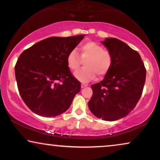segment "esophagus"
I'll return each instance as SVG.
<instances>
[{
    "instance_id": "esophagus-1",
    "label": "esophagus",
    "mask_w": 160,
    "mask_h": 160,
    "mask_svg": "<svg viewBox=\"0 0 160 160\" xmlns=\"http://www.w3.org/2000/svg\"><path fill=\"white\" fill-rule=\"evenodd\" d=\"M88 86V84H86V83H82L81 84V88H85V87Z\"/></svg>"
}]
</instances>
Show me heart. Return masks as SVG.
I'll list each match as a JSON object with an SVG mask.
<instances>
[{
  "mask_svg": "<svg viewBox=\"0 0 160 160\" xmlns=\"http://www.w3.org/2000/svg\"><path fill=\"white\" fill-rule=\"evenodd\" d=\"M82 61L85 67L76 72L74 77L80 82H87L94 80L96 74L99 78L106 75L112 67V56L98 43L87 41L80 46L79 55L72 51L66 58V64L71 71L78 69Z\"/></svg>",
  "mask_w": 160,
  "mask_h": 160,
  "instance_id": "heart-1",
  "label": "heart"
}]
</instances>
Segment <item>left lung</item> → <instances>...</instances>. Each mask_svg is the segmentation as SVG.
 Wrapping results in <instances>:
<instances>
[{
  "label": "left lung",
  "instance_id": "1",
  "mask_svg": "<svg viewBox=\"0 0 160 160\" xmlns=\"http://www.w3.org/2000/svg\"><path fill=\"white\" fill-rule=\"evenodd\" d=\"M102 43L112 54V65L102 81L91 86L88 108L98 118L114 121L134 110L142 94L146 69L138 52L124 42L110 38Z\"/></svg>",
  "mask_w": 160,
  "mask_h": 160
}]
</instances>
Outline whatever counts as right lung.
<instances>
[{
  "instance_id": "right-lung-1",
  "label": "right lung",
  "mask_w": 160,
  "mask_h": 160,
  "mask_svg": "<svg viewBox=\"0 0 160 160\" xmlns=\"http://www.w3.org/2000/svg\"><path fill=\"white\" fill-rule=\"evenodd\" d=\"M83 38H48L21 54L15 78L21 98L32 112L56 117L69 108L81 84L68 68L66 58Z\"/></svg>"
}]
</instances>
